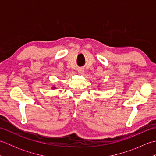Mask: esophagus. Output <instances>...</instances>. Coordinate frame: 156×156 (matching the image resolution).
<instances>
[{
  "label": "esophagus",
  "instance_id": "1",
  "mask_svg": "<svg viewBox=\"0 0 156 156\" xmlns=\"http://www.w3.org/2000/svg\"><path fill=\"white\" fill-rule=\"evenodd\" d=\"M78 73H80V74H82V73L84 72V70L83 68H78Z\"/></svg>",
  "mask_w": 156,
  "mask_h": 156
}]
</instances>
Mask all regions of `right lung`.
I'll return each mask as SVG.
<instances>
[{
  "label": "right lung",
  "instance_id": "obj_1",
  "mask_svg": "<svg viewBox=\"0 0 156 156\" xmlns=\"http://www.w3.org/2000/svg\"><path fill=\"white\" fill-rule=\"evenodd\" d=\"M55 87H53V89H55Z\"/></svg>",
  "mask_w": 156,
  "mask_h": 156
}]
</instances>
